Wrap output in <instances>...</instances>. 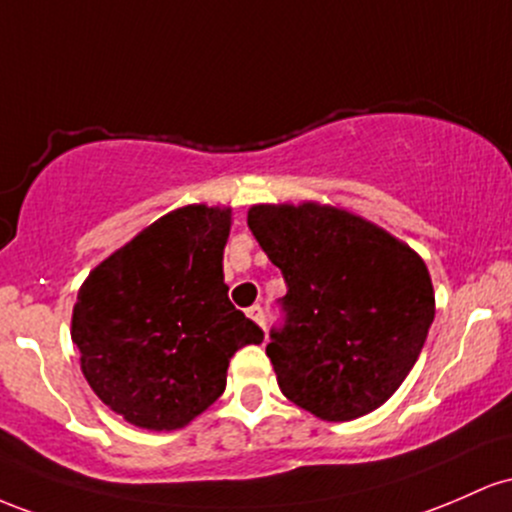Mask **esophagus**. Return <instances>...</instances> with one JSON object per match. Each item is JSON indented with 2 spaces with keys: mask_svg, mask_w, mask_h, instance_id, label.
<instances>
[{
  "mask_svg": "<svg viewBox=\"0 0 512 512\" xmlns=\"http://www.w3.org/2000/svg\"><path fill=\"white\" fill-rule=\"evenodd\" d=\"M246 314H249V317L254 319L258 326H266V317H263V307H261V304H254V307H249V309H246Z\"/></svg>",
  "mask_w": 512,
  "mask_h": 512,
  "instance_id": "obj_1",
  "label": "esophagus"
}]
</instances>
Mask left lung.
<instances>
[{"label":"left lung","instance_id":"left-lung-1","mask_svg":"<svg viewBox=\"0 0 512 512\" xmlns=\"http://www.w3.org/2000/svg\"><path fill=\"white\" fill-rule=\"evenodd\" d=\"M249 227L283 273L266 346L290 401L324 421L375 411L406 380L435 317L416 251L329 205H254Z\"/></svg>","mask_w":512,"mask_h":512}]
</instances>
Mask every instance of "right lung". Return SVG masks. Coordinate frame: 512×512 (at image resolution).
I'll return each instance as SVG.
<instances>
[{
	"instance_id": "add662e5",
	"label": "right lung",
	"mask_w": 512,
	"mask_h": 512,
	"mask_svg": "<svg viewBox=\"0 0 512 512\" xmlns=\"http://www.w3.org/2000/svg\"><path fill=\"white\" fill-rule=\"evenodd\" d=\"M229 210L188 205L89 273L72 341L96 396L132 426L176 430L225 392L227 367L263 331L229 302Z\"/></svg>"
}]
</instances>
